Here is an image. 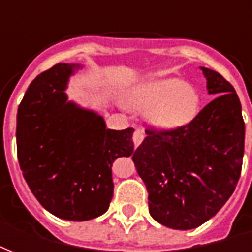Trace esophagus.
<instances>
[{"mask_svg":"<svg viewBox=\"0 0 252 252\" xmlns=\"http://www.w3.org/2000/svg\"><path fill=\"white\" fill-rule=\"evenodd\" d=\"M143 139H144V133H143L140 129H136V131L133 132V136H132V140H133V144L135 146H139L140 143L143 142Z\"/></svg>","mask_w":252,"mask_h":252,"instance_id":"esophagus-1","label":"esophagus"}]
</instances>
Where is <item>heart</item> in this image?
I'll use <instances>...</instances> for the list:
<instances>
[{"instance_id": "b5f03b06", "label": "heart", "mask_w": 252, "mask_h": 252, "mask_svg": "<svg viewBox=\"0 0 252 252\" xmlns=\"http://www.w3.org/2000/svg\"><path fill=\"white\" fill-rule=\"evenodd\" d=\"M126 104L136 112L148 113V121L158 128H177L193 120L200 108L198 95L178 78H155L132 86Z\"/></svg>"}]
</instances>
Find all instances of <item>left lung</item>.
<instances>
[{"mask_svg": "<svg viewBox=\"0 0 252 252\" xmlns=\"http://www.w3.org/2000/svg\"><path fill=\"white\" fill-rule=\"evenodd\" d=\"M200 68L216 98L186 126L146 129L132 157L147 188L150 215L173 229H193L215 216L232 195L243 163L238 94L219 72Z\"/></svg>", "mask_w": 252, "mask_h": 252, "instance_id": "obj_1", "label": "left lung"}]
</instances>
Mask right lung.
<instances>
[{"label": "right lung", "instance_id": "add662e5", "mask_svg": "<svg viewBox=\"0 0 252 252\" xmlns=\"http://www.w3.org/2000/svg\"><path fill=\"white\" fill-rule=\"evenodd\" d=\"M81 64L58 63L31 82L17 110V158L31 191L54 216L85 221L108 211L112 164L133 153V128L108 129L102 116L67 99Z\"/></svg>", "mask_w": 252, "mask_h": 252}]
</instances>
